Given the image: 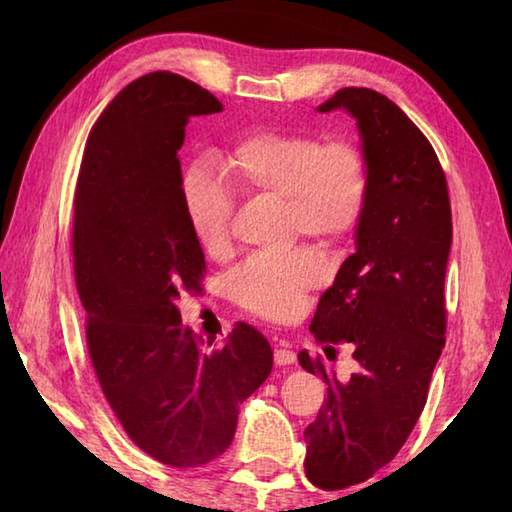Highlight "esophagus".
Returning <instances> with one entry per match:
<instances>
[{
  "label": "esophagus",
  "instance_id": "1",
  "mask_svg": "<svg viewBox=\"0 0 512 512\" xmlns=\"http://www.w3.org/2000/svg\"><path fill=\"white\" fill-rule=\"evenodd\" d=\"M295 358H297L295 352H292L288 345H284V343L277 345V350H275V363L277 365H292V363H295Z\"/></svg>",
  "mask_w": 512,
  "mask_h": 512
}]
</instances>
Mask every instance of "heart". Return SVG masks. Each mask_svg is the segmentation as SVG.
Here are the masks:
<instances>
[{
	"label": "heart",
	"instance_id": "heart-1",
	"mask_svg": "<svg viewBox=\"0 0 512 512\" xmlns=\"http://www.w3.org/2000/svg\"><path fill=\"white\" fill-rule=\"evenodd\" d=\"M222 169L239 189L284 200L292 231L336 244L350 237L365 215L367 165L350 143L325 145L303 132H255L226 151ZM182 202L191 231L206 253L228 244L233 195L204 165L182 176ZM321 257L308 248L255 255L228 277L231 297L270 321H290L303 310L308 290L323 279Z\"/></svg>",
	"mask_w": 512,
	"mask_h": 512
}]
</instances>
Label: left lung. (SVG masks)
<instances>
[{
  "mask_svg": "<svg viewBox=\"0 0 512 512\" xmlns=\"http://www.w3.org/2000/svg\"><path fill=\"white\" fill-rule=\"evenodd\" d=\"M356 121L369 198L356 250L319 299L310 330L347 343L356 374L339 380L323 358L299 363L328 383V400L303 438L308 480L323 491L361 484L394 460L427 402L444 347V275L453 239L447 178L431 143L387 96L343 88L321 103Z\"/></svg>",
  "mask_w": 512,
  "mask_h": 512,
  "instance_id": "obj_1",
  "label": "left lung"
}]
</instances>
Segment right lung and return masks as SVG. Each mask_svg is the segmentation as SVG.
Masks as SVG:
<instances>
[{"label": "right lung", "mask_w": 512, "mask_h": 512, "mask_svg": "<svg viewBox=\"0 0 512 512\" xmlns=\"http://www.w3.org/2000/svg\"><path fill=\"white\" fill-rule=\"evenodd\" d=\"M215 112L222 103L184 76H140L94 123L74 193V279L94 372L127 436L176 469L220 458L239 405L273 369L255 328L237 323L204 350L176 306L182 290H202L206 268L178 151L189 118Z\"/></svg>", "instance_id": "obj_1"}]
</instances>
